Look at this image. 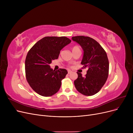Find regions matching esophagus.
Here are the masks:
<instances>
[{"label": "esophagus", "instance_id": "1", "mask_svg": "<svg viewBox=\"0 0 133 133\" xmlns=\"http://www.w3.org/2000/svg\"><path fill=\"white\" fill-rule=\"evenodd\" d=\"M71 72H72V71H71L70 70H68V74H70V73H71Z\"/></svg>", "mask_w": 133, "mask_h": 133}]
</instances>
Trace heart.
Masks as SVG:
<instances>
[{"instance_id": "obj_1", "label": "heart", "mask_w": 133, "mask_h": 133, "mask_svg": "<svg viewBox=\"0 0 133 133\" xmlns=\"http://www.w3.org/2000/svg\"><path fill=\"white\" fill-rule=\"evenodd\" d=\"M78 48H79V47L78 46H73V48H72V50H75L76 49H78Z\"/></svg>"}]
</instances>
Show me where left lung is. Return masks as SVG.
I'll return each instance as SVG.
<instances>
[{"label": "left lung", "mask_w": 133, "mask_h": 133, "mask_svg": "<svg viewBox=\"0 0 133 133\" xmlns=\"http://www.w3.org/2000/svg\"><path fill=\"white\" fill-rule=\"evenodd\" d=\"M72 40L79 44L84 50L82 68H88L85 76L77 72L75 88L84 95H93L100 90L108 79L109 64L107 54L99 43L90 37L76 36Z\"/></svg>", "instance_id": "8db88e82"}]
</instances>
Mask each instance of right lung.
<instances>
[{"label":"right lung","mask_w":133,"mask_h":133,"mask_svg":"<svg viewBox=\"0 0 133 133\" xmlns=\"http://www.w3.org/2000/svg\"><path fill=\"white\" fill-rule=\"evenodd\" d=\"M70 42L71 40L65 37H45L28 51L25 62L26 79L38 94L50 96L59 91L68 71L65 69L55 71L49 65L52 60L58 58L60 50Z\"/></svg>","instance_id":"obj_1"}]
</instances>
